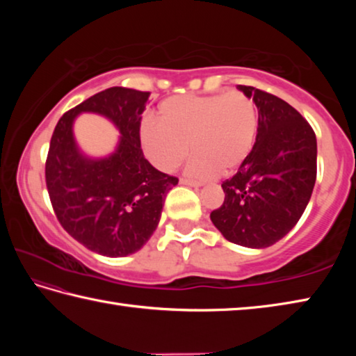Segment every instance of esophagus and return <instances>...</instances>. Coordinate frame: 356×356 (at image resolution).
Instances as JSON below:
<instances>
[{
  "mask_svg": "<svg viewBox=\"0 0 356 356\" xmlns=\"http://www.w3.org/2000/svg\"><path fill=\"white\" fill-rule=\"evenodd\" d=\"M180 184L195 186V188H200V186H201L200 182H195V180H190V179H185V177H180Z\"/></svg>",
  "mask_w": 356,
  "mask_h": 356,
  "instance_id": "34e87169",
  "label": "esophagus"
}]
</instances>
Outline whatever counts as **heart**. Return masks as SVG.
<instances>
[{"instance_id": "heart-1", "label": "heart", "mask_w": 356, "mask_h": 356, "mask_svg": "<svg viewBox=\"0 0 356 356\" xmlns=\"http://www.w3.org/2000/svg\"><path fill=\"white\" fill-rule=\"evenodd\" d=\"M160 124L146 120L141 141L149 160L172 172L188 156V174L210 179L242 166L256 144L259 118L254 100L242 91L174 95L159 106Z\"/></svg>"}]
</instances>
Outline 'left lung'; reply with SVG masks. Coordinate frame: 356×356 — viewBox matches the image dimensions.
<instances>
[{"mask_svg": "<svg viewBox=\"0 0 356 356\" xmlns=\"http://www.w3.org/2000/svg\"><path fill=\"white\" fill-rule=\"evenodd\" d=\"M238 89L254 100L256 144L245 163L221 184L225 202L210 213L229 242L267 248L297 225L317 176L316 134L301 114L276 95L252 86Z\"/></svg>", "mask_w": 356, "mask_h": 356, "instance_id": "obj_1", "label": "left lung"}]
</instances>
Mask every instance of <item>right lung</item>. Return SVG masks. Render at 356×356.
<instances>
[{"mask_svg": "<svg viewBox=\"0 0 356 356\" xmlns=\"http://www.w3.org/2000/svg\"><path fill=\"white\" fill-rule=\"evenodd\" d=\"M150 92L108 88L58 120L45 161V182L58 221L76 242L108 257L134 254L159 225L166 193L179 179L149 163L141 149V114ZM99 112L121 131L117 152L91 161L77 150L71 125Z\"/></svg>", "mask_w": 356, "mask_h": 356, "instance_id": "obj_1", "label": "right lung"}]
</instances>
